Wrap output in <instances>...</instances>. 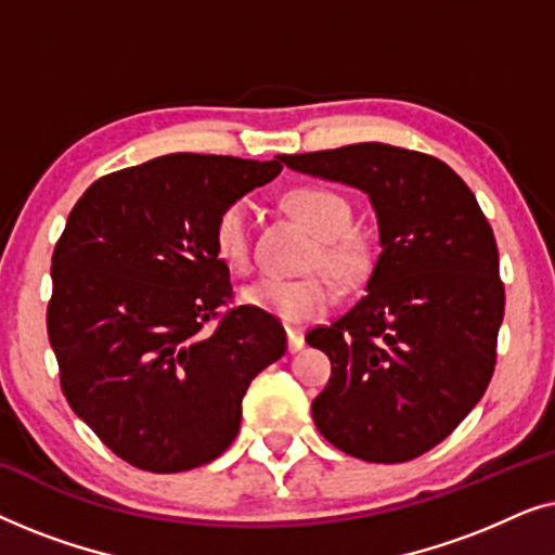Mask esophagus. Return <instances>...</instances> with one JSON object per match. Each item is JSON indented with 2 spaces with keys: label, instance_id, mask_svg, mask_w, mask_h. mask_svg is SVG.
Returning a JSON list of instances; mask_svg holds the SVG:
<instances>
[{
  "label": "esophagus",
  "instance_id": "1",
  "mask_svg": "<svg viewBox=\"0 0 555 555\" xmlns=\"http://www.w3.org/2000/svg\"><path fill=\"white\" fill-rule=\"evenodd\" d=\"M306 346V338H302V328H298V325H287V348L291 351H300V348Z\"/></svg>",
  "mask_w": 555,
  "mask_h": 555
}]
</instances>
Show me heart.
I'll return each instance as SVG.
<instances>
[{
	"mask_svg": "<svg viewBox=\"0 0 555 555\" xmlns=\"http://www.w3.org/2000/svg\"><path fill=\"white\" fill-rule=\"evenodd\" d=\"M283 204L318 237L308 257L310 268H323L340 285H359L371 275L376 262L374 245L366 234L351 230L353 209L344 194L328 186H298L285 194ZM215 247L232 270H249L253 232L247 202H232L219 211ZM242 300L285 323H306L333 306V285L323 272L298 280L260 278L257 283L242 287Z\"/></svg>",
	"mask_w": 555,
	"mask_h": 555,
	"instance_id": "obj_1",
	"label": "heart"
}]
</instances>
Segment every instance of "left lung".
Instances as JSON below:
<instances>
[{"mask_svg":"<svg viewBox=\"0 0 555 555\" xmlns=\"http://www.w3.org/2000/svg\"><path fill=\"white\" fill-rule=\"evenodd\" d=\"M361 189L382 255L366 295L306 340L331 359L313 422L340 452L406 462L452 435L495 371L505 287L492 227L444 162L389 143L278 156Z\"/></svg>","mask_w":555,"mask_h":555,"instance_id":"obj_1","label":"left lung"}]
</instances>
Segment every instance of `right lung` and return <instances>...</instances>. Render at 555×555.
<instances>
[{"mask_svg": "<svg viewBox=\"0 0 555 555\" xmlns=\"http://www.w3.org/2000/svg\"><path fill=\"white\" fill-rule=\"evenodd\" d=\"M280 171L278 156H158L98 179L67 217L48 306L60 386L128 465L184 473L219 457L249 382L285 353L275 315L219 313L232 283L215 247L219 211Z\"/></svg>", "mask_w": 555, "mask_h": 555, "instance_id": "obj_1", "label": "right lung"}]
</instances>
